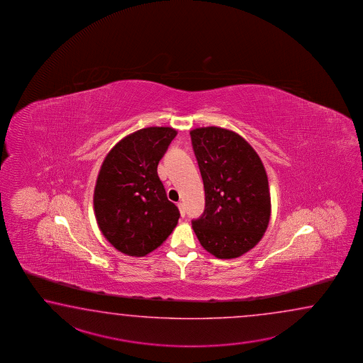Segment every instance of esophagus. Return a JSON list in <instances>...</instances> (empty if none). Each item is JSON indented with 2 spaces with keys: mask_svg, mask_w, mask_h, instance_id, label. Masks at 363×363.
<instances>
[{
  "mask_svg": "<svg viewBox=\"0 0 363 363\" xmlns=\"http://www.w3.org/2000/svg\"><path fill=\"white\" fill-rule=\"evenodd\" d=\"M178 208H179V211H180V216H183V218H184V216H185L184 203H183V202H178Z\"/></svg>",
  "mask_w": 363,
  "mask_h": 363,
  "instance_id": "34e87169",
  "label": "esophagus"
}]
</instances>
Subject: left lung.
Masks as SVG:
<instances>
[{
  "label": "left lung",
  "instance_id": "obj_1",
  "mask_svg": "<svg viewBox=\"0 0 363 363\" xmlns=\"http://www.w3.org/2000/svg\"><path fill=\"white\" fill-rule=\"evenodd\" d=\"M205 188V211L192 228L201 245L220 259L245 255L269 227V179L259 155L239 133L220 127L191 131Z\"/></svg>",
  "mask_w": 363,
  "mask_h": 363
}]
</instances>
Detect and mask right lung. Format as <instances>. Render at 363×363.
<instances>
[{"label":"right lung","mask_w":363,"mask_h":363,"mask_svg":"<svg viewBox=\"0 0 363 363\" xmlns=\"http://www.w3.org/2000/svg\"><path fill=\"white\" fill-rule=\"evenodd\" d=\"M178 135L171 127H147L118 141L96 180L93 206L99 228L116 250L144 257L161 247L178 224L157 167Z\"/></svg>","instance_id":"1"}]
</instances>
